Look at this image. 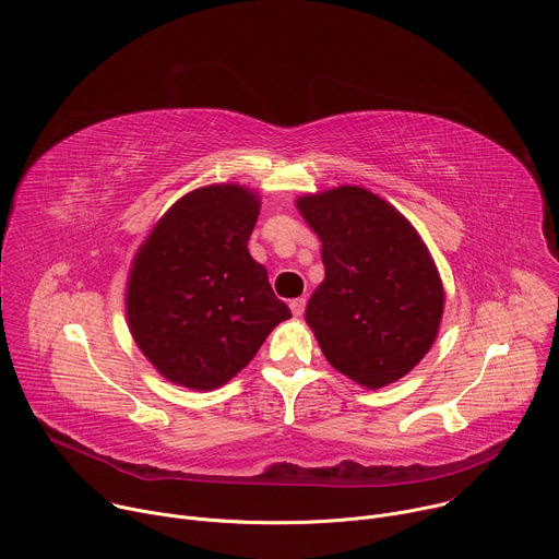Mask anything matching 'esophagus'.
Returning a JSON list of instances; mask_svg holds the SVG:
<instances>
[{
    "label": "esophagus",
    "instance_id": "1",
    "mask_svg": "<svg viewBox=\"0 0 559 559\" xmlns=\"http://www.w3.org/2000/svg\"><path fill=\"white\" fill-rule=\"evenodd\" d=\"M290 311L295 318H301L304 316V308H306V299L304 297H297V299H290Z\"/></svg>",
    "mask_w": 559,
    "mask_h": 559
}]
</instances>
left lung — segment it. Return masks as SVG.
<instances>
[{
  "mask_svg": "<svg viewBox=\"0 0 559 559\" xmlns=\"http://www.w3.org/2000/svg\"><path fill=\"white\" fill-rule=\"evenodd\" d=\"M322 241L324 280L306 304L324 357L364 389H382L424 359L440 333L444 286L415 226L361 186L295 200Z\"/></svg>",
  "mask_w": 559,
  "mask_h": 559,
  "instance_id": "left-lung-1",
  "label": "left lung"
}]
</instances>
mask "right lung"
<instances>
[{"mask_svg": "<svg viewBox=\"0 0 559 559\" xmlns=\"http://www.w3.org/2000/svg\"><path fill=\"white\" fill-rule=\"evenodd\" d=\"M260 206V193L241 183L202 186L179 198L138 248L127 322L164 380L219 389L290 318L246 246Z\"/></svg>", "mask_w": 559, "mask_h": 559, "instance_id": "obj_1", "label": "right lung"}]
</instances>
